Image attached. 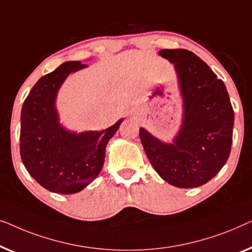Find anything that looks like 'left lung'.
<instances>
[{
	"mask_svg": "<svg viewBox=\"0 0 252 252\" xmlns=\"http://www.w3.org/2000/svg\"><path fill=\"white\" fill-rule=\"evenodd\" d=\"M158 55L175 65L184 98L185 120L173 143L164 144L139 130L144 150L162 179L179 189L204 185L227 162L233 140L234 111L221 80L203 60L185 49Z\"/></svg>",
	"mask_w": 252,
	"mask_h": 252,
	"instance_id": "1",
	"label": "left lung"
}]
</instances>
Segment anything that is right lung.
I'll use <instances>...</instances> for the list:
<instances>
[{"label":"right lung","mask_w":252,"mask_h":252,"mask_svg":"<svg viewBox=\"0 0 252 252\" xmlns=\"http://www.w3.org/2000/svg\"><path fill=\"white\" fill-rule=\"evenodd\" d=\"M84 67L81 62H67L42 76L21 108V161L41 186L54 193H77L95 179L104 165L106 145L122 122L79 134L59 125L55 108L57 91L70 73Z\"/></svg>","instance_id":"obj_1"}]
</instances>
